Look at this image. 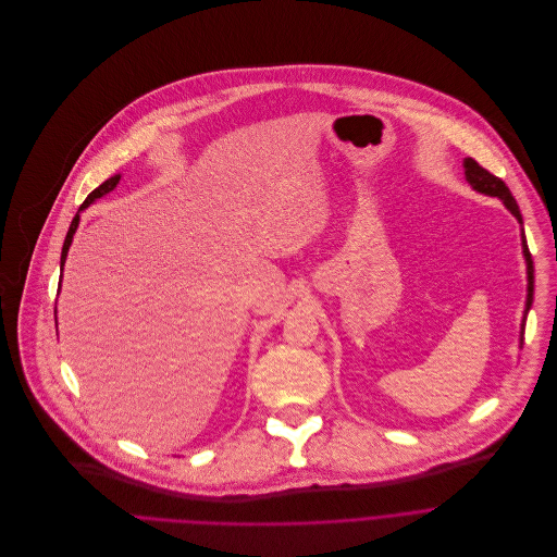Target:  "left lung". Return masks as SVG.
<instances>
[{
	"label": "left lung",
	"mask_w": 557,
	"mask_h": 557,
	"mask_svg": "<svg viewBox=\"0 0 557 557\" xmlns=\"http://www.w3.org/2000/svg\"><path fill=\"white\" fill-rule=\"evenodd\" d=\"M463 169H466V180H468V184H470L474 190H479V193H483V195H490V197H498V199L507 206V210L522 224L520 208H518V203H516L511 190L507 188V184H505L500 177L492 175L487 169H483V166H481L476 160H472V158H466V160H463ZM522 255H524V261H527V307H524V318H527V311L531 309V302H533V261H531V252H529V248H527L524 235H522ZM524 318H522V324H520V326H522V331H520V343L524 341Z\"/></svg>",
	"instance_id": "obj_1"
}]
</instances>
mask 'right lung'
Instances as JSON below:
<instances>
[{
	"instance_id": "add662e5",
	"label": "right lung",
	"mask_w": 557,
	"mask_h": 557,
	"mask_svg": "<svg viewBox=\"0 0 557 557\" xmlns=\"http://www.w3.org/2000/svg\"><path fill=\"white\" fill-rule=\"evenodd\" d=\"M121 182V175H114V177H109V180H104L98 188H94L89 195H87V199L81 203V208L78 210H83V208H87L89 203H94L96 199H100L102 195H107V193H111L116 188V184ZM78 221H81V214L76 212V216L72 219V224H70V231H67V235H65V242H63V250H61V270H63V263H65V257H67V250H70V246H72V237H74V233H76V228H78Z\"/></svg>"
}]
</instances>
